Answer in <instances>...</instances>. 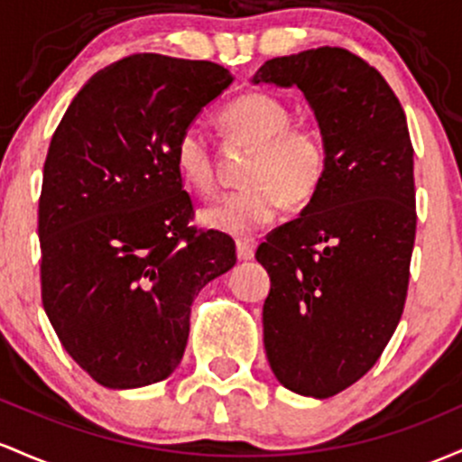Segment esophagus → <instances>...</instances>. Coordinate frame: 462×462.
I'll return each mask as SVG.
<instances>
[{"instance_id": "esophagus-1", "label": "esophagus", "mask_w": 462, "mask_h": 462, "mask_svg": "<svg viewBox=\"0 0 462 462\" xmlns=\"http://www.w3.org/2000/svg\"><path fill=\"white\" fill-rule=\"evenodd\" d=\"M236 246H237V257H240V259H253V255H255L257 242L253 240V237H240V240L236 242Z\"/></svg>"}]
</instances>
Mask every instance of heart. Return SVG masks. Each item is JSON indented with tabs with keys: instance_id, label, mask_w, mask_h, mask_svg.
Instances as JSON below:
<instances>
[{
	"instance_id": "heart-1",
	"label": "heart",
	"mask_w": 462,
	"mask_h": 462,
	"mask_svg": "<svg viewBox=\"0 0 462 462\" xmlns=\"http://www.w3.org/2000/svg\"><path fill=\"white\" fill-rule=\"evenodd\" d=\"M231 137L255 146L246 165L245 188L207 205L200 220L216 231L251 236L290 205H303L319 191L328 170V148L312 126L290 124L286 102L268 93H245L222 108ZM174 163L183 183L199 194H214L216 163L211 143L199 126L180 133Z\"/></svg>"
}]
</instances>
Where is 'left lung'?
<instances>
[{"label": "left lung", "mask_w": 462, "mask_h": 462, "mask_svg": "<svg viewBox=\"0 0 462 462\" xmlns=\"http://www.w3.org/2000/svg\"><path fill=\"white\" fill-rule=\"evenodd\" d=\"M253 82L299 87L328 148L320 188L266 236L263 346L277 380L328 399L380 360L402 319L417 231L406 116L375 67L343 48L266 60Z\"/></svg>", "instance_id": "8db88e82"}]
</instances>
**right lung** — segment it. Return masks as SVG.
I'll return each mask as SVG.
<instances>
[{
    "label": "right lung",
    "instance_id": "obj_1",
    "mask_svg": "<svg viewBox=\"0 0 462 462\" xmlns=\"http://www.w3.org/2000/svg\"><path fill=\"white\" fill-rule=\"evenodd\" d=\"M233 82L209 60L133 54L78 91L51 134L39 199L41 299L97 384L139 388L179 366L191 300L236 242L189 226L174 146Z\"/></svg>",
    "mask_w": 462,
    "mask_h": 462
}]
</instances>
